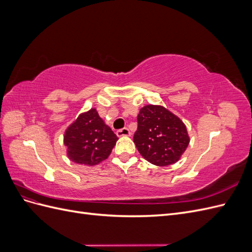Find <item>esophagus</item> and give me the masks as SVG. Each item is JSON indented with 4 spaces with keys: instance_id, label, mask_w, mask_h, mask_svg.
I'll use <instances>...</instances> for the list:
<instances>
[{
    "instance_id": "34e87169",
    "label": "esophagus",
    "mask_w": 252,
    "mask_h": 252,
    "mask_svg": "<svg viewBox=\"0 0 252 252\" xmlns=\"http://www.w3.org/2000/svg\"><path fill=\"white\" fill-rule=\"evenodd\" d=\"M130 134H131V132L127 127L122 128V129H120V130L117 131L118 136H124V135H130Z\"/></svg>"
}]
</instances>
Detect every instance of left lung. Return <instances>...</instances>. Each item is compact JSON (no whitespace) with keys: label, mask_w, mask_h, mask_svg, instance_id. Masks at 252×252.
Instances as JSON below:
<instances>
[{"label":"left lung","mask_w":252,"mask_h":252,"mask_svg":"<svg viewBox=\"0 0 252 252\" xmlns=\"http://www.w3.org/2000/svg\"><path fill=\"white\" fill-rule=\"evenodd\" d=\"M189 141L185 124L163 106L141 108L133 142L148 162L157 166L174 164L185 152Z\"/></svg>","instance_id":"1"}]
</instances>
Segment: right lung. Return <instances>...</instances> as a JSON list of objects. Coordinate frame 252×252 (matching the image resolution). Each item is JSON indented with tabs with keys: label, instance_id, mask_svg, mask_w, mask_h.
<instances>
[{
	"label": "right lung",
	"instance_id": "add662e5",
	"mask_svg": "<svg viewBox=\"0 0 252 252\" xmlns=\"http://www.w3.org/2000/svg\"><path fill=\"white\" fill-rule=\"evenodd\" d=\"M117 141L118 136L94 108L80 114L64 135L68 158L87 166H94L107 158Z\"/></svg>",
	"mask_w": 252,
	"mask_h": 252
}]
</instances>
